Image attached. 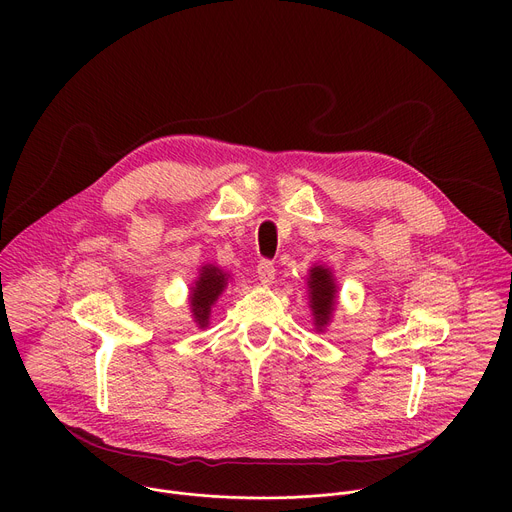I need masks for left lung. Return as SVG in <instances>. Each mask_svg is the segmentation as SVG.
I'll return each mask as SVG.
<instances>
[{
  "label": "left lung",
  "mask_w": 512,
  "mask_h": 512,
  "mask_svg": "<svg viewBox=\"0 0 512 512\" xmlns=\"http://www.w3.org/2000/svg\"><path fill=\"white\" fill-rule=\"evenodd\" d=\"M231 273L221 269L214 263H202L198 269V275L194 283L190 285L188 291V304H190V314L192 320L200 330L208 328L210 324V314L218 298L223 296V291L227 289L231 281Z\"/></svg>",
  "instance_id": "1"
}]
</instances>
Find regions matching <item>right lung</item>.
<instances>
[{"mask_svg":"<svg viewBox=\"0 0 512 512\" xmlns=\"http://www.w3.org/2000/svg\"><path fill=\"white\" fill-rule=\"evenodd\" d=\"M338 283L334 269L326 263H314L308 271V300L316 332H326L338 306Z\"/></svg>","mask_w":512,"mask_h":512,"instance_id":"obj_1","label":"right lung"}]
</instances>
